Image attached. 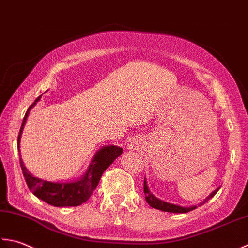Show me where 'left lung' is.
<instances>
[{"mask_svg":"<svg viewBox=\"0 0 248 248\" xmlns=\"http://www.w3.org/2000/svg\"><path fill=\"white\" fill-rule=\"evenodd\" d=\"M219 188L220 187L215 189L213 193H211L210 196H208L203 201H201L200 203H198V206L204 204L206 201H209L212 198V197H214V195L217 193V191H218ZM143 191H144V195H145L146 202H148L150 206H152V208H154V209H157V210L164 211V212H170V213H187V212L193 211L197 208V205L181 206V205L169 203V202H166V201H163V200H160L158 198H156V197L150 191L145 178H144V184H143Z\"/></svg>","mask_w":248,"mask_h":248,"instance_id":"obj_1","label":"left lung"}]
</instances>
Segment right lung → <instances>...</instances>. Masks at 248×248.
Instances as JSON below:
<instances>
[{
	"mask_svg": "<svg viewBox=\"0 0 248 248\" xmlns=\"http://www.w3.org/2000/svg\"><path fill=\"white\" fill-rule=\"evenodd\" d=\"M42 95L38 96L36 100L30 106L27 113L23 118V122L18 136V151L20 156V166L27 182L29 189L32 193L47 203L53 206H77L87 201L95 188L97 187L102 174L108 167L113 163L115 158L123 153V149L117 145L103 146L94 155L91 160L89 168L81 178L73 182H50L34 176L24 166L20 154V139L23 133L25 122H27L30 111L40 100Z\"/></svg>",
	"mask_w": 248,
	"mask_h": 248,
	"instance_id": "obj_1",
	"label": "right lung"
}]
</instances>
